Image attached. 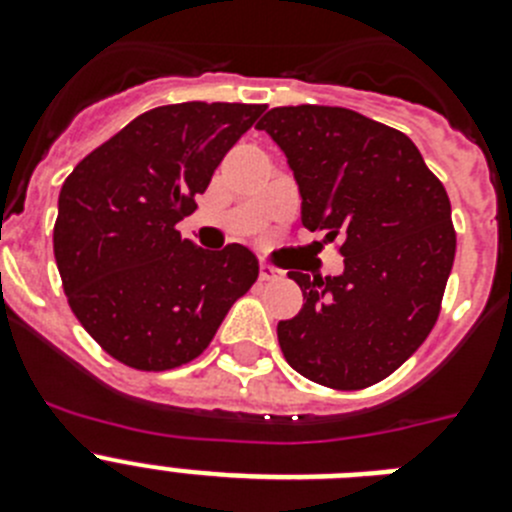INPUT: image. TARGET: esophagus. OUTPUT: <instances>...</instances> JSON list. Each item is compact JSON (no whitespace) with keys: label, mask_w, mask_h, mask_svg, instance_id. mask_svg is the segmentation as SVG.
<instances>
[{"label":"esophagus","mask_w":512,"mask_h":512,"mask_svg":"<svg viewBox=\"0 0 512 512\" xmlns=\"http://www.w3.org/2000/svg\"><path fill=\"white\" fill-rule=\"evenodd\" d=\"M259 277H261V282H279V279L284 277V271L282 269H277V266H271V264H261L259 266Z\"/></svg>","instance_id":"esophagus-1"}]
</instances>
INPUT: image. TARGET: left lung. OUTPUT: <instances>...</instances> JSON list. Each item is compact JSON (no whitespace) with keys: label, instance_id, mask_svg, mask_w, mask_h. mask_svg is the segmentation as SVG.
Listing matches in <instances>:
<instances>
[{"label":"left lung","instance_id":"left-lung-1","mask_svg":"<svg viewBox=\"0 0 512 512\" xmlns=\"http://www.w3.org/2000/svg\"><path fill=\"white\" fill-rule=\"evenodd\" d=\"M259 130L295 171L302 225L328 230L341 277L289 271L300 315L277 325L287 364L330 390L390 377L428 338L456 253L451 202L400 130L346 107H274Z\"/></svg>","mask_w":512,"mask_h":512}]
</instances>
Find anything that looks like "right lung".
<instances>
[{
	"label": "right lung",
	"mask_w": 512,
	"mask_h": 512,
	"mask_svg": "<svg viewBox=\"0 0 512 512\" xmlns=\"http://www.w3.org/2000/svg\"><path fill=\"white\" fill-rule=\"evenodd\" d=\"M266 104H164L128 122L66 176L53 253L76 320L120 364L166 372L210 346L259 279L241 243L197 248L176 223L197 210L225 153Z\"/></svg>",
	"instance_id": "1"
}]
</instances>
